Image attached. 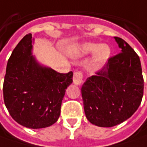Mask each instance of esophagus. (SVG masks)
<instances>
[{"mask_svg": "<svg viewBox=\"0 0 147 147\" xmlns=\"http://www.w3.org/2000/svg\"><path fill=\"white\" fill-rule=\"evenodd\" d=\"M83 80V74L80 71H76L74 73L73 76V83L76 85H80L82 83Z\"/></svg>", "mask_w": 147, "mask_h": 147, "instance_id": "34e87169", "label": "esophagus"}]
</instances>
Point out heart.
Masks as SVG:
<instances>
[{
    "label": "heart",
    "mask_w": 147,
    "mask_h": 147,
    "mask_svg": "<svg viewBox=\"0 0 147 147\" xmlns=\"http://www.w3.org/2000/svg\"><path fill=\"white\" fill-rule=\"evenodd\" d=\"M70 55L73 58H83L92 55V62L96 67L105 65L110 59L111 47L107 44H100L92 42H84L74 45L69 50Z\"/></svg>",
    "instance_id": "1"
}]
</instances>
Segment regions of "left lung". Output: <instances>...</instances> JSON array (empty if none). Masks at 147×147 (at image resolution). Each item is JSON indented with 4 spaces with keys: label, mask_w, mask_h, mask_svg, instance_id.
I'll use <instances>...</instances> for the list:
<instances>
[{
    "label": "left lung",
    "mask_w": 147,
    "mask_h": 147,
    "mask_svg": "<svg viewBox=\"0 0 147 147\" xmlns=\"http://www.w3.org/2000/svg\"><path fill=\"white\" fill-rule=\"evenodd\" d=\"M114 39L121 53L110 58L81 88L87 119L100 127H112L126 121L138 109L143 96L139 57L122 38Z\"/></svg>",
    "instance_id": "obj_1"
}]
</instances>
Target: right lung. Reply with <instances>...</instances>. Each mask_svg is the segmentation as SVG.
I'll return each instance as SVG.
<instances>
[{"label": "right lung", "mask_w": 147, "mask_h": 147, "mask_svg": "<svg viewBox=\"0 0 147 147\" xmlns=\"http://www.w3.org/2000/svg\"><path fill=\"white\" fill-rule=\"evenodd\" d=\"M34 38L24 36L7 63L4 101L11 117L22 126L41 129L55 123L60 115L72 71L59 73L41 63L33 55Z\"/></svg>", "instance_id": "right-lung-1"}]
</instances>
